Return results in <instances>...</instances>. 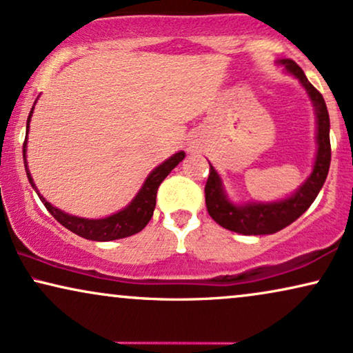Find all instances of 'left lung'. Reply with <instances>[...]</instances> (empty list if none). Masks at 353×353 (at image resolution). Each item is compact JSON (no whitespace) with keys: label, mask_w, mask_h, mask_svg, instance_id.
Segmentation results:
<instances>
[{"label":"left lung","mask_w":353,"mask_h":353,"mask_svg":"<svg viewBox=\"0 0 353 353\" xmlns=\"http://www.w3.org/2000/svg\"><path fill=\"white\" fill-rule=\"evenodd\" d=\"M287 72L301 82L313 102L318 123V152L311 175L290 198L274 201V203H248L236 205L228 201L223 191L222 180L214 167L209 163V178L205 183L204 194L209 216L219 225L241 235H269L276 233L292 222H295L306 209L313 204L326 181L329 165H331V141H329V113L323 95L306 79L301 68L292 59H281Z\"/></svg>","instance_id":"1"}]
</instances>
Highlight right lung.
Here are the masks:
<instances>
[{
  "label": "right lung",
  "instance_id": "right-lung-1",
  "mask_svg": "<svg viewBox=\"0 0 353 353\" xmlns=\"http://www.w3.org/2000/svg\"><path fill=\"white\" fill-rule=\"evenodd\" d=\"M32 113H34V107H32L29 118H27L26 136L29 134V123H30ZM22 152H24L22 155H24V167L27 172V178H29L32 188L37 191L34 180H32L30 176L29 168H27V160H26L27 137L24 141V145H22ZM183 159H185V152H183V150L176 152L175 155H172L170 159L165 160L162 165H159L155 170H152V173H150L148 178H145L143 188H141L139 193L136 194V198L131 201L130 205H126V208L120 210V212L113 214V216L105 217V219H82V217L70 216V214L53 208V205L50 204L48 201L39 193V191H37V194H39L40 201L45 204V208L48 209V212L52 214V216L57 219L63 227H66L68 230L76 233V235L85 238V240H94V241L118 240V238H126V236L134 235V233L141 232L145 225H148V222L152 219V214L155 209V198H157V190L160 183L165 180L168 173H170Z\"/></svg>",
  "mask_w": 353,
  "mask_h": 353
}]
</instances>
